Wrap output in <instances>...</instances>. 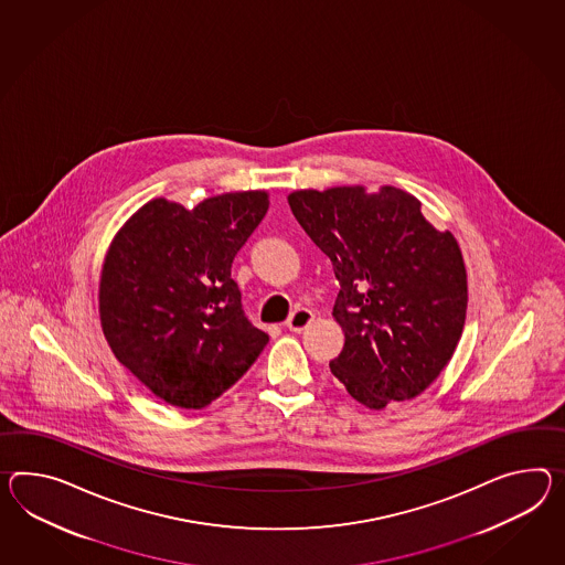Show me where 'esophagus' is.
<instances>
[{
  "instance_id": "obj_1",
  "label": "esophagus",
  "mask_w": 565,
  "mask_h": 565,
  "mask_svg": "<svg viewBox=\"0 0 565 565\" xmlns=\"http://www.w3.org/2000/svg\"><path fill=\"white\" fill-rule=\"evenodd\" d=\"M312 320H315L312 310H308V308H296V310L289 315L288 320H286V327H288L289 331L302 332Z\"/></svg>"
}]
</instances>
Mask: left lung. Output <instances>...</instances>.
I'll list each match as a JSON object with an SVG mask.
<instances>
[{
    "instance_id": "8db88e82",
    "label": "left lung",
    "mask_w": 565,
    "mask_h": 565,
    "mask_svg": "<svg viewBox=\"0 0 565 565\" xmlns=\"http://www.w3.org/2000/svg\"><path fill=\"white\" fill-rule=\"evenodd\" d=\"M288 202L341 286L332 317L344 344L332 375L373 411L423 394L466 324L468 276L454 234L392 185L300 190Z\"/></svg>"
}]
</instances>
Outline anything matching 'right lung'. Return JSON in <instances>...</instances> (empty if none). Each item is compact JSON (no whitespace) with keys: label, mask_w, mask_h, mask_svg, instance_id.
Here are the masks:
<instances>
[{"label":"right lung","mask_w":565,"mask_h":565,"mask_svg":"<svg viewBox=\"0 0 565 565\" xmlns=\"http://www.w3.org/2000/svg\"><path fill=\"white\" fill-rule=\"evenodd\" d=\"M267 207V192L222 193L193 210L157 198L114 236L99 277L102 331L167 404L204 408L269 341L248 322L231 277Z\"/></svg>","instance_id":"right-lung-1"}]
</instances>
